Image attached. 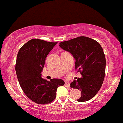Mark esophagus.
Instances as JSON below:
<instances>
[{
	"label": "esophagus",
	"instance_id": "esophagus-1",
	"mask_svg": "<svg viewBox=\"0 0 123 123\" xmlns=\"http://www.w3.org/2000/svg\"><path fill=\"white\" fill-rule=\"evenodd\" d=\"M65 86H66V87H69V86H70V82L65 81Z\"/></svg>",
	"mask_w": 123,
	"mask_h": 123
}]
</instances>
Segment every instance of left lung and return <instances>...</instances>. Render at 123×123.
<instances>
[{"mask_svg":"<svg viewBox=\"0 0 123 123\" xmlns=\"http://www.w3.org/2000/svg\"><path fill=\"white\" fill-rule=\"evenodd\" d=\"M59 46L72 55L77 72L82 74L70 84L71 88L81 91L77 100H90L99 91L105 77V57L102 46L96 40L83 36L61 42Z\"/></svg>","mask_w":123,"mask_h":123,"instance_id":"1","label":"left lung"}]
</instances>
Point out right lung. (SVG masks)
I'll return each instance as SVG.
<instances>
[{
	"instance_id": "1",
	"label": "right lung",
	"mask_w": 123,
	"mask_h": 123,
	"mask_svg": "<svg viewBox=\"0 0 123 123\" xmlns=\"http://www.w3.org/2000/svg\"><path fill=\"white\" fill-rule=\"evenodd\" d=\"M57 43L33 38L18 52L15 64L18 81L25 95L37 104L52 102L56 98L57 88L65 84L61 79L53 78L48 81L41 76L46 58Z\"/></svg>"
}]
</instances>
